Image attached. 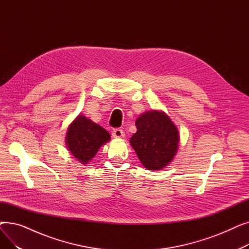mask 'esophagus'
<instances>
[{
  "instance_id": "obj_1",
  "label": "esophagus",
  "mask_w": 249,
  "mask_h": 249,
  "mask_svg": "<svg viewBox=\"0 0 249 249\" xmlns=\"http://www.w3.org/2000/svg\"><path fill=\"white\" fill-rule=\"evenodd\" d=\"M112 135L115 137V138H122V137H124V132H123V130L122 129H120V128H116V129H113V131H112Z\"/></svg>"
}]
</instances>
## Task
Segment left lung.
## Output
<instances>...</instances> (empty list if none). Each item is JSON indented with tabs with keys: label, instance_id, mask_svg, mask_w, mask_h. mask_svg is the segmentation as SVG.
Instances as JSON below:
<instances>
[{
	"label": "left lung",
	"instance_id": "1",
	"mask_svg": "<svg viewBox=\"0 0 249 249\" xmlns=\"http://www.w3.org/2000/svg\"><path fill=\"white\" fill-rule=\"evenodd\" d=\"M137 131L130 144L149 171H160L171 162L178 148V131L169 117L152 110L141 114L135 122Z\"/></svg>",
	"mask_w": 249,
	"mask_h": 249
}]
</instances>
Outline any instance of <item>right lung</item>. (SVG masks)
Masks as SVG:
<instances>
[{"mask_svg":"<svg viewBox=\"0 0 249 249\" xmlns=\"http://www.w3.org/2000/svg\"><path fill=\"white\" fill-rule=\"evenodd\" d=\"M110 139L107 130L84 115H78L69 126L65 142L74 158L83 164H87L94 159L100 147Z\"/></svg>","mask_w":249,"mask_h":249,"instance_id":"right-lung-1","label":"right lung"}]
</instances>
